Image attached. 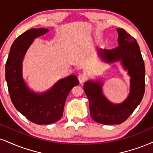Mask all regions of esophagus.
<instances>
[{
	"label": "esophagus",
	"instance_id": "34e87169",
	"mask_svg": "<svg viewBox=\"0 0 153 153\" xmlns=\"http://www.w3.org/2000/svg\"><path fill=\"white\" fill-rule=\"evenodd\" d=\"M78 79H79V82L81 84H82V83H84V82H86V79H87V76H86V74H79L78 76Z\"/></svg>",
	"mask_w": 153,
	"mask_h": 153
}]
</instances>
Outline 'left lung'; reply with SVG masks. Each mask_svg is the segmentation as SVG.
I'll list each match as a JSON object with an SVG mask.
<instances>
[{
    "instance_id": "8db88e82",
    "label": "left lung",
    "mask_w": 153,
    "mask_h": 153,
    "mask_svg": "<svg viewBox=\"0 0 153 153\" xmlns=\"http://www.w3.org/2000/svg\"><path fill=\"white\" fill-rule=\"evenodd\" d=\"M118 46L112 50H98L105 62L120 61L131 76L129 95L123 102L115 104L104 97L102 83L88 81L84 90L89 102L90 114L94 121L104 125L120 124L128 119L140 104L145 93V64L136 39L125 30L118 28Z\"/></svg>"
}]
</instances>
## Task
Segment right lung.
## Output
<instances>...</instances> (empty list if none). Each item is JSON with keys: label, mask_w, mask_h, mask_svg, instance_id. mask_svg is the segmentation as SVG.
Here are the masks:
<instances>
[{"label": "right lung", "mask_w": 153, "mask_h": 153, "mask_svg": "<svg viewBox=\"0 0 153 153\" xmlns=\"http://www.w3.org/2000/svg\"><path fill=\"white\" fill-rule=\"evenodd\" d=\"M48 32L45 28H33L18 36L11 46L5 64V79L13 105L26 118L38 125L51 124L62 118L67 96L79 83L75 75H70L42 94L35 93L27 86L22 74L25 54L34 39Z\"/></svg>", "instance_id": "obj_1"}]
</instances>
